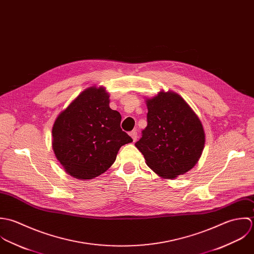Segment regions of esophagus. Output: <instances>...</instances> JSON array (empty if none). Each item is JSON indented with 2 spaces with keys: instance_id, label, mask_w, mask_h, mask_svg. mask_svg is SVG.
Returning <instances> with one entry per match:
<instances>
[{
  "instance_id": "1",
  "label": "esophagus",
  "mask_w": 254,
  "mask_h": 254,
  "mask_svg": "<svg viewBox=\"0 0 254 254\" xmlns=\"http://www.w3.org/2000/svg\"><path fill=\"white\" fill-rule=\"evenodd\" d=\"M129 135L131 136V138H132L133 141H135V140L137 139V131H136V130L130 131V132H129Z\"/></svg>"
}]
</instances>
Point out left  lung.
<instances>
[{
    "label": "left lung",
    "mask_w": 254,
    "mask_h": 254,
    "mask_svg": "<svg viewBox=\"0 0 254 254\" xmlns=\"http://www.w3.org/2000/svg\"><path fill=\"white\" fill-rule=\"evenodd\" d=\"M147 127L135 146L149 168L175 179L194 167L205 142L202 124L191 108L174 92H160L146 100Z\"/></svg>",
    "instance_id": "left-lung-1"
}]
</instances>
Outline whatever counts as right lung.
<instances>
[{
  "mask_svg": "<svg viewBox=\"0 0 254 254\" xmlns=\"http://www.w3.org/2000/svg\"><path fill=\"white\" fill-rule=\"evenodd\" d=\"M109 102L104 88H87L55 121L53 149L73 178L100 176L113 165L120 148L132 141L121 128V114L112 110Z\"/></svg>",
  "mask_w": 254,
  "mask_h": 254,
  "instance_id": "obj_1",
  "label": "right lung"
}]
</instances>
